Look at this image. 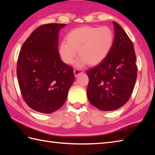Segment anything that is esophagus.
Listing matches in <instances>:
<instances>
[{
  "label": "esophagus",
  "instance_id": "obj_1",
  "mask_svg": "<svg viewBox=\"0 0 155 155\" xmlns=\"http://www.w3.org/2000/svg\"><path fill=\"white\" fill-rule=\"evenodd\" d=\"M84 73V71L83 69L81 68H75L74 70V74L75 77H77L78 75H79L80 74H83Z\"/></svg>",
  "mask_w": 155,
  "mask_h": 155
}]
</instances>
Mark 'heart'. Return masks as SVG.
Returning a JSON list of instances; mask_svg holds the SVG:
<instances>
[{"label":"heart","instance_id":"obj_1","mask_svg":"<svg viewBox=\"0 0 155 155\" xmlns=\"http://www.w3.org/2000/svg\"><path fill=\"white\" fill-rule=\"evenodd\" d=\"M67 41L59 46V53L65 63L71 64L77 54L81 56L77 65L87 62L91 65L99 64L107 57L114 41V32L108 26H83L68 32Z\"/></svg>","mask_w":155,"mask_h":155}]
</instances>
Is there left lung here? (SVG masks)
Listing matches in <instances>:
<instances>
[{"label": "left lung", "instance_id": "8db88e82", "mask_svg": "<svg viewBox=\"0 0 155 155\" xmlns=\"http://www.w3.org/2000/svg\"><path fill=\"white\" fill-rule=\"evenodd\" d=\"M114 38L104 60L87 71L89 81L87 97L94 107L104 111L123 107L132 94L137 77L136 54L133 42L113 21Z\"/></svg>", "mask_w": 155, "mask_h": 155}]
</instances>
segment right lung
Listing matches in <instances>:
<instances>
[{"instance_id": "add662e5", "label": "right lung", "mask_w": 155, "mask_h": 155, "mask_svg": "<svg viewBox=\"0 0 155 155\" xmlns=\"http://www.w3.org/2000/svg\"><path fill=\"white\" fill-rule=\"evenodd\" d=\"M65 24L41 25L32 32L20 51L16 74L21 94L32 109L52 113L67 99L74 81L73 69L61 61L58 32Z\"/></svg>"}]
</instances>
